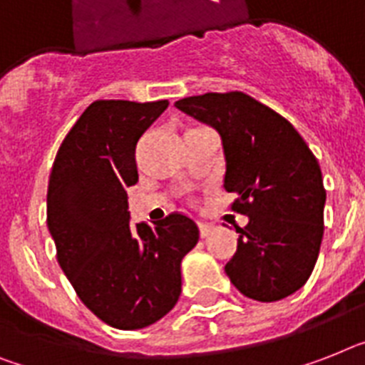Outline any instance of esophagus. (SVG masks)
<instances>
[{"label":"esophagus","instance_id":"esophagus-1","mask_svg":"<svg viewBox=\"0 0 365 365\" xmlns=\"http://www.w3.org/2000/svg\"><path fill=\"white\" fill-rule=\"evenodd\" d=\"M210 231H212V225H209L207 222H200V235H201V237H209Z\"/></svg>","mask_w":365,"mask_h":365}]
</instances>
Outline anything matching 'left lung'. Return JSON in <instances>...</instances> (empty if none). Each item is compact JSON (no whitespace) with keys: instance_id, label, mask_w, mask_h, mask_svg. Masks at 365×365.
<instances>
[{"instance_id":"obj_1","label":"left lung","mask_w":365,"mask_h":365,"mask_svg":"<svg viewBox=\"0 0 365 365\" xmlns=\"http://www.w3.org/2000/svg\"><path fill=\"white\" fill-rule=\"evenodd\" d=\"M175 108L216 128L225 155L231 209L250 218L225 264L244 297L276 302L302 287L317 263L324 233L321 168L294 126L246 93H205Z\"/></svg>"}]
</instances>
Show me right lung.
Wrapping results in <instances>:
<instances>
[{
    "instance_id": "obj_1",
    "label": "right lung",
    "mask_w": 365,
    "mask_h": 365,
    "mask_svg": "<svg viewBox=\"0 0 365 365\" xmlns=\"http://www.w3.org/2000/svg\"><path fill=\"white\" fill-rule=\"evenodd\" d=\"M168 104L95 101L63 140L48 182L59 267L81 302L119 330L145 328L173 309L180 261L200 239L194 220L179 212L155 225L128 222L135 143Z\"/></svg>"
}]
</instances>
